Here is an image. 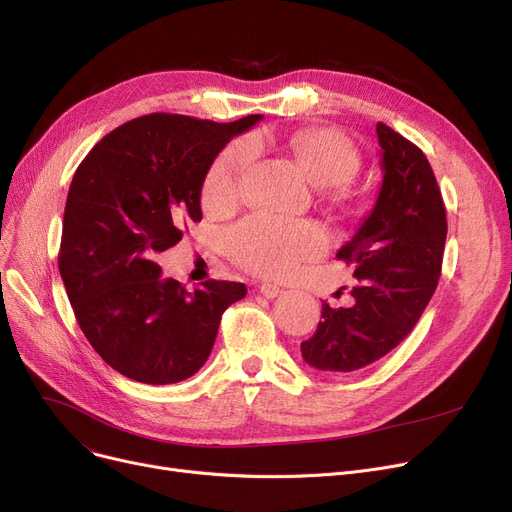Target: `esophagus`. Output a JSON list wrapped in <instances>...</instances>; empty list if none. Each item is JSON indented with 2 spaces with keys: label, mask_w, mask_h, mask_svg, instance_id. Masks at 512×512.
Here are the masks:
<instances>
[{
  "label": "esophagus",
  "mask_w": 512,
  "mask_h": 512,
  "mask_svg": "<svg viewBox=\"0 0 512 512\" xmlns=\"http://www.w3.org/2000/svg\"><path fill=\"white\" fill-rule=\"evenodd\" d=\"M259 291H261V295H263V297L274 299V297H278V295L282 293V288H280V286H276V284H272V282H263V284L259 286Z\"/></svg>",
  "instance_id": "34e87169"
}]
</instances>
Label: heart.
<instances>
[{"mask_svg":"<svg viewBox=\"0 0 512 512\" xmlns=\"http://www.w3.org/2000/svg\"><path fill=\"white\" fill-rule=\"evenodd\" d=\"M291 150L299 165L318 186H341L360 169V152L335 129H309L291 138ZM257 157V142L242 138L232 142L213 161L203 201L211 209H228L240 194L242 175ZM328 247V234L314 221H288L270 215L244 219L226 234L230 257L255 274L286 278L303 261L320 257Z\"/></svg>","mask_w":512,"mask_h":512,"instance_id":"1","label":"heart"}]
</instances>
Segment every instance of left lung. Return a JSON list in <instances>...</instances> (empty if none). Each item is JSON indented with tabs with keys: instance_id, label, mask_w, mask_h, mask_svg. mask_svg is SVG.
Instances as JSON below:
<instances>
[{
	"instance_id": "8db88e82",
	"label": "left lung",
	"mask_w": 512,
	"mask_h": 512,
	"mask_svg": "<svg viewBox=\"0 0 512 512\" xmlns=\"http://www.w3.org/2000/svg\"><path fill=\"white\" fill-rule=\"evenodd\" d=\"M383 186L372 213L337 253L353 263L351 307L322 303L303 360L326 372H353L402 343L429 305L439 276L448 219L435 173L416 144L376 123Z\"/></svg>"
}]
</instances>
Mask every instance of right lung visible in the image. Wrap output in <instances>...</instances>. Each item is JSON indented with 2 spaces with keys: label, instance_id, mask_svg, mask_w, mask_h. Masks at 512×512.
Masks as SVG:
<instances>
[{
  "label": "right lung",
  "instance_id": "right-lung-1",
  "mask_svg": "<svg viewBox=\"0 0 512 512\" xmlns=\"http://www.w3.org/2000/svg\"><path fill=\"white\" fill-rule=\"evenodd\" d=\"M261 115L215 123L152 113L104 136L66 196L58 270L85 339L131 381L180 383L201 370L242 282L186 291L157 255L201 221V188L224 146Z\"/></svg>",
  "mask_w": 512,
  "mask_h": 512
}]
</instances>
